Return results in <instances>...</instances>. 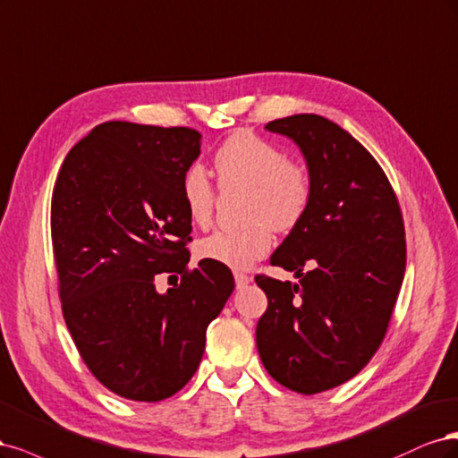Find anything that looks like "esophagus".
Wrapping results in <instances>:
<instances>
[{"mask_svg":"<svg viewBox=\"0 0 458 458\" xmlns=\"http://www.w3.org/2000/svg\"><path fill=\"white\" fill-rule=\"evenodd\" d=\"M233 279H235V287H238V289L247 287L249 282H250V277L247 274H243V272H233Z\"/></svg>","mask_w":458,"mask_h":458,"instance_id":"34e87169","label":"esophagus"}]
</instances>
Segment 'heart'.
I'll return each mask as SVG.
<instances>
[{
	"label": "heart",
	"instance_id": "obj_1",
	"mask_svg": "<svg viewBox=\"0 0 458 458\" xmlns=\"http://www.w3.org/2000/svg\"><path fill=\"white\" fill-rule=\"evenodd\" d=\"M218 186L247 190V218L242 230H218L198 243V255L223 267L243 270L264 257L274 243L272 228L289 232L301 225L314 196L308 167L287 159L276 144L249 131L230 135L215 154ZM188 218L196 226H208L215 213L216 190L208 173L191 165L181 186Z\"/></svg>",
	"mask_w": 458,
	"mask_h": 458
}]
</instances>
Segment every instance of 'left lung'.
I'll return each instance as SVG.
<instances>
[{"mask_svg": "<svg viewBox=\"0 0 458 458\" xmlns=\"http://www.w3.org/2000/svg\"><path fill=\"white\" fill-rule=\"evenodd\" d=\"M314 182L310 208L270 257L299 284L257 276L268 308L262 365L279 385L319 394L356 377L386 335L405 274V228L388 176L348 131L316 114L274 120Z\"/></svg>", "mask_w": 458, "mask_h": 458, "instance_id": "8db88e82", "label": "left lung"}]
</instances>
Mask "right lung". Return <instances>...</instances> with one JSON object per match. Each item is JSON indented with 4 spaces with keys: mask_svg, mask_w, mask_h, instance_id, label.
I'll list each match as a JSON object with an SVG mask.
<instances>
[{
    "mask_svg": "<svg viewBox=\"0 0 458 458\" xmlns=\"http://www.w3.org/2000/svg\"><path fill=\"white\" fill-rule=\"evenodd\" d=\"M199 148L196 129L106 122L56 176L51 235L66 326L89 371L125 400L161 402L184 388L233 291L223 264L188 270L181 186ZM157 273H179L182 285L159 295Z\"/></svg>",
    "mask_w": 458,
    "mask_h": 458,
    "instance_id": "right-lung-1",
    "label": "right lung"
}]
</instances>
